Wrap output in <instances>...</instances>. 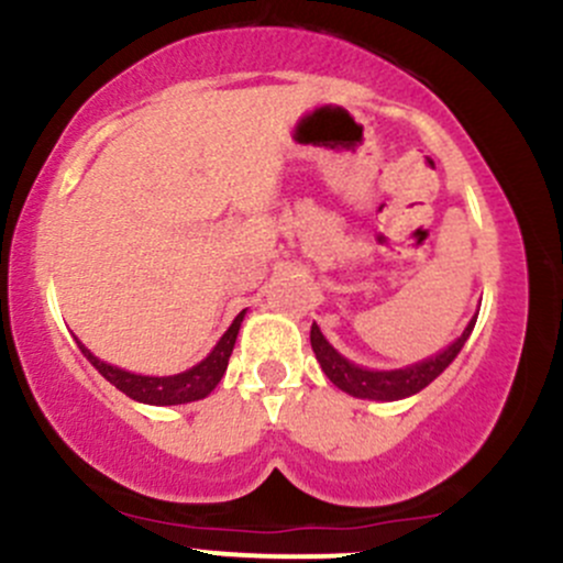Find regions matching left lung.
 <instances>
[{"instance_id":"8db88e82","label":"left lung","mask_w":563,"mask_h":563,"mask_svg":"<svg viewBox=\"0 0 563 563\" xmlns=\"http://www.w3.org/2000/svg\"><path fill=\"white\" fill-rule=\"evenodd\" d=\"M475 321L477 316L466 323V329L461 331L459 340L451 342L445 351H440L431 358L418 361V364L405 366V369H366V366L353 364V361H347L342 353H336L334 347L329 345V340L321 334V329H318L316 323H312L310 329V345L312 351H316V358L318 364H321V369L327 372L329 380L340 390L356 396V399L396 401L423 390L431 380H437V377L453 364V358L459 356L464 342L470 340L472 329H475Z\"/></svg>"}]
</instances>
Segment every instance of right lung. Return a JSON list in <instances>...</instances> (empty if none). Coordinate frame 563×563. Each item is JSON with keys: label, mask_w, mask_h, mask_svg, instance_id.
I'll use <instances>...</instances> for the list:
<instances>
[{"label": "right lung", "mask_w": 563, "mask_h": 563, "mask_svg": "<svg viewBox=\"0 0 563 563\" xmlns=\"http://www.w3.org/2000/svg\"><path fill=\"white\" fill-rule=\"evenodd\" d=\"M242 318H245V310L234 318L232 327L227 329V334H223L221 340H218V345L210 351V356L199 361V364L191 366V369L180 372V375H169V377L134 375V372H126L121 369V366H112L108 361L97 358L86 345H82V342H78V345L82 356L97 366L99 375H102L104 380H110L118 390H123L129 399L142 401V405H156V407L186 405V401L205 399V396L221 383L223 372H227L229 366V356H232L234 351L236 334H240ZM75 340H78V336H75Z\"/></svg>", "instance_id": "1"}]
</instances>
